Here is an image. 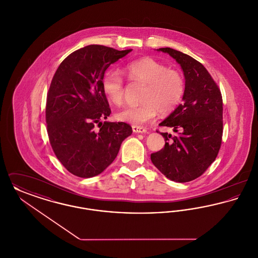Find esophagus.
Masks as SVG:
<instances>
[{"label": "esophagus", "instance_id": "esophagus-1", "mask_svg": "<svg viewBox=\"0 0 258 258\" xmlns=\"http://www.w3.org/2000/svg\"><path fill=\"white\" fill-rule=\"evenodd\" d=\"M133 131L135 134H146L147 130L143 126H138V125H133Z\"/></svg>", "mask_w": 258, "mask_h": 258}]
</instances>
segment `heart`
I'll return each instance as SVG.
<instances>
[{
	"instance_id": "obj_1",
	"label": "heart",
	"mask_w": 258,
	"mask_h": 258,
	"mask_svg": "<svg viewBox=\"0 0 258 258\" xmlns=\"http://www.w3.org/2000/svg\"><path fill=\"white\" fill-rule=\"evenodd\" d=\"M123 72L132 81L145 85V88L140 96L141 104L124 107L116 113V119L121 122L133 124L147 123L156 117L158 111L160 114L172 112L184 97L183 75L155 59L146 57L132 61L124 67ZM101 86L104 95L113 104L123 103V80L119 74H104Z\"/></svg>"
}]
</instances>
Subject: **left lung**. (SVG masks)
<instances>
[{"label":"left lung","mask_w":258,"mask_h":258,"mask_svg":"<svg viewBox=\"0 0 258 258\" xmlns=\"http://www.w3.org/2000/svg\"><path fill=\"white\" fill-rule=\"evenodd\" d=\"M157 51L169 54L180 64L184 93L183 103L160 123L177 135L160 133L165 145L151 155V160L169 180L186 183L206 171L221 148V91L205 67L192 57L169 47Z\"/></svg>","instance_id":"left-lung-1"}]
</instances>
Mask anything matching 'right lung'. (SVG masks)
<instances>
[{
  "label": "right lung",
  "instance_id": "add662e5",
  "mask_svg": "<svg viewBox=\"0 0 258 258\" xmlns=\"http://www.w3.org/2000/svg\"><path fill=\"white\" fill-rule=\"evenodd\" d=\"M132 50L88 45L69 55L53 76L45 110L50 144L61 164L77 177L104 171L133 134L128 123L101 122L111 113L102 77L110 64Z\"/></svg>",
  "mask_w": 258,
  "mask_h": 258
}]
</instances>
